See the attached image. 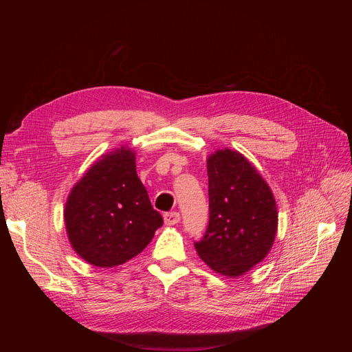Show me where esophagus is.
I'll use <instances>...</instances> for the list:
<instances>
[{"label": "esophagus", "mask_w": 352, "mask_h": 352, "mask_svg": "<svg viewBox=\"0 0 352 352\" xmlns=\"http://www.w3.org/2000/svg\"><path fill=\"white\" fill-rule=\"evenodd\" d=\"M179 221H180V214L177 211H170V212H166V214H164V223L167 226L177 225Z\"/></svg>", "instance_id": "esophagus-1"}]
</instances>
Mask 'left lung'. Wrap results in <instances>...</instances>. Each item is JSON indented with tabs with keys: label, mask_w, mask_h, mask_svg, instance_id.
<instances>
[{
	"label": "left lung",
	"mask_w": 352,
	"mask_h": 352,
	"mask_svg": "<svg viewBox=\"0 0 352 352\" xmlns=\"http://www.w3.org/2000/svg\"><path fill=\"white\" fill-rule=\"evenodd\" d=\"M207 173L208 226L194 245L212 270L236 278L269 254L278 230L276 201L269 185L238 151L211 154Z\"/></svg>",
	"instance_id": "obj_1"
}]
</instances>
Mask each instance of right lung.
<instances>
[{"mask_svg": "<svg viewBox=\"0 0 352 352\" xmlns=\"http://www.w3.org/2000/svg\"><path fill=\"white\" fill-rule=\"evenodd\" d=\"M65 221L73 250L97 267L133 258L163 226L129 148L104 155L85 173L67 198Z\"/></svg>", "mask_w": 352, "mask_h": 352, "instance_id": "obj_1", "label": "right lung"}]
</instances>
